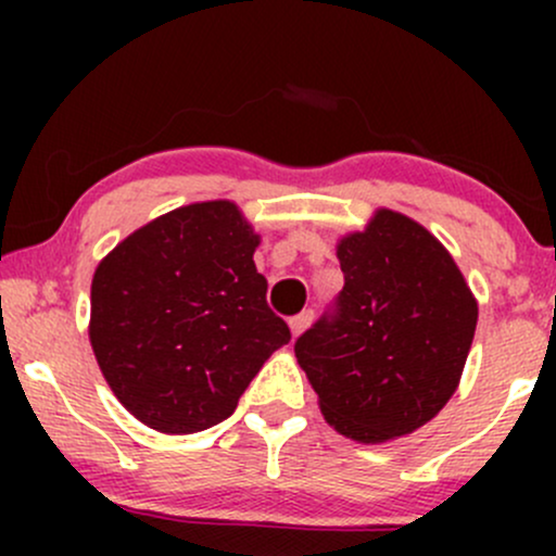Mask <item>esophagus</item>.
Here are the masks:
<instances>
[{
	"label": "esophagus",
	"mask_w": 556,
	"mask_h": 556,
	"mask_svg": "<svg viewBox=\"0 0 556 556\" xmlns=\"http://www.w3.org/2000/svg\"><path fill=\"white\" fill-rule=\"evenodd\" d=\"M311 321H314V311H300L298 316H292V318H290V331H292V337L303 334V331L311 327Z\"/></svg>",
	"instance_id": "1"
}]
</instances>
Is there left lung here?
<instances>
[{
  "instance_id": "8db88e82",
  "label": "left lung",
  "mask_w": 556,
  "mask_h": 556,
  "mask_svg": "<svg viewBox=\"0 0 556 556\" xmlns=\"http://www.w3.org/2000/svg\"><path fill=\"white\" fill-rule=\"evenodd\" d=\"M337 258L344 287L334 314L298 337L295 358L342 437H405L460 384L478 303L442 242L392 208L344 235Z\"/></svg>"
}]
</instances>
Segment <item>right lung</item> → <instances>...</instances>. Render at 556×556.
<instances>
[{"instance_id":"right-lung-1","label":"right lung","mask_w":556,"mask_h":556,"mask_svg":"<svg viewBox=\"0 0 556 556\" xmlns=\"http://www.w3.org/2000/svg\"><path fill=\"white\" fill-rule=\"evenodd\" d=\"M258 242L232 201H203L156 216L96 266V363L149 429L195 433L222 424L290 342L253 264Z\"/></svg>"}]
</instances>
